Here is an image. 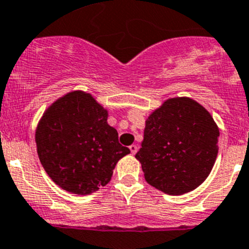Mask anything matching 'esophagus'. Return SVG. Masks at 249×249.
I'll return each mask as SVG.
<instances>
[{
  "mask_svg": "<svg viewBox=\"0 0 249 249\" xmlns=\"http://www.w3.org/2000/svg\"><path fill=\"white\" fill-rule=\"evenodd\" d=\"M129 148H130V151H131V154H136V152H137V149H139V147H137L136 144H131V146H130Z\"/></svg>",
  "mask_w": 249,
  "mask_h": 249,
  "instance_id": "esophagus-1",
  "label": "esophagus"
}]
</instances>
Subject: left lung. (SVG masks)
<instances>
[{
  "mask_svg": "<svg viewBox=\"0 0 249 249\" xmlns=\"http://www.w3.org/2000/svg\"><path fill=\"white\" fill-rule=\"evenodd\" d=\"M219 127L211 113L190 97L168 98L146 119L136 153L144 178L164 194L197 189L218 156Z\"/></svg>",
  "mask_w": 249,
  "mask_h": 249,
  "instance_id": "8db88e82",
  "label": "left lung"
}]
</instances>
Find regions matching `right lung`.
I'll return each instance as SVG.
<instances>
[{
	"label": "right lung",
	"mask_w": 249,
	"mask_h": 249,
	"mask_svg": "<svg viewBox=\"0 0 249 249\" xmlns=\"http://www.w3.org/2000/svg\"><path fill=\"white\" fill-rule=\"evenodd\" d=\"M108 110L91 93L76 90L52 103L35 132L43 169L60 189L90 195L110 181L118 160L130 153L107 123Z\"/></svg>",
	"instance_id": "add662e5"
}]
</instances>
